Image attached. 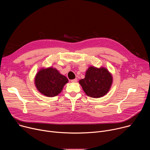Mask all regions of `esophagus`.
<instances>
[{"label":"esophagus","instance_id":"34e87169","mask_svg":"<svg viewBox=\"0 0 150 150\" xmlns=\"http://www.w3.org/2000/svg\"><path fill=\"white\" fill-rule=\"evenodd\" d=\"M77 81H78V80H77V79H76V78H75V79H72V80H71V82H77Z\"/></svg>","mask_w":150,"mask_h":150}]
</instances>
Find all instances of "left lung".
Returning <instances> with one entry per match:
<instances>
[{
    "label": "left lung",
    "instance_id": "obj_1",
    "mask_svg": "<svg viewBox=\"0 0 150 150\" xmlns=\"http://www.w3.org/2000/svg\"><path fill=\"white\" fill-rule=\"evenodd\" d=\"M79 82L88 96L99 98L109 91L112 83V76L104 68L91 67L87 71L85 78Z\"/></svg>",
    "mask_w": 150,
    "mask_h": 150
}]
</instances>
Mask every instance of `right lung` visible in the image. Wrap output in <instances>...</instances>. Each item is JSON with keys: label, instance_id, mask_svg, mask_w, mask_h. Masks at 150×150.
Masks as SVG:
<instances>
[{"label": "right lung", "instance_id": "obj_1", "mask_svg": "<svg viewBox=\"0 0 150 150\" xmlns=\"http://www.w3.org/2000/svg\"><path fill=\"white\" fill-rule=\"evenodd\" d=\"M68 82V79L66 76L61 75L57 69L53 68L41 69L35 78L37 90L47 97H54L60 94Z\"/></svg>", "mask_w": 150, "mask_h": 150}]
</instances>
